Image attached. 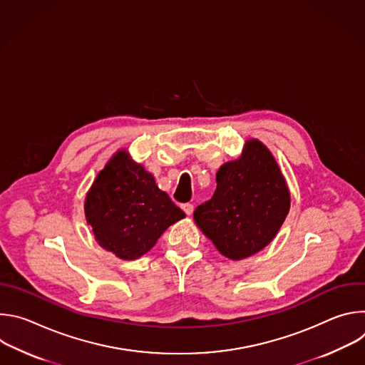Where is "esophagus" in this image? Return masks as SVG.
Returning <instances> with one entry per match:
<instances>
[{"instance_id":"obj_1","label":"esophagus","mask_w":365,"mask_h":365,"mask_svg":"<svg viewBox=\"0 0 365 365\" xmlns=\"http://www.w3.org/2000/svg\"><path fill=\"white\" fill-rule=\"evenodd\" d=\"M182 210L185 211L186 215H192V212H193V205H192V203H183V205H182Z\"/></svg>"}]
</instances>
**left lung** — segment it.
I'll return each instance as SVG.
<instances>
[{
    "label": "left lung",
    "instance_id": "1",
    "mask_svg": "<svg viewBox=\"0 0 365 365\" xmlns=\"http://www.w3.org/2000/svg\"><path fill=\"white\" fill-rule=\"evenodd\" d=\"M289 210V187L276 159L251 138L240 159L220 168L214 196L196 207L193 220L222 255L242 259L272 242Z\"/></svg>",
    "mask_w": 365,
    "mask_h": 365
}]
</instances>
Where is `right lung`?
Instances as JSON below:
<instances>
[{
	"instance_id": "right-lung-1",
	"label": "right lung",
	"mask_w": 365,
	"mask_h": 365,
	"mask_svg": "<svg viewBox=\"0 0 365 365\" xmlns=\"http://www.w3.org/2000/svg\"><path fill=\"white\" fill-rule=\"evenodd\" d=\"M85 217L102 248L118 258L135 259L185 218V212L127 150H118L86 193Z\"/></svg>"
}]
</instances>
